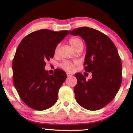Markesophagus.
<instances>
[{"label":"esophagus","instance_id":"34e87169","mask_svg":"<svg viewBox=\"0 0 133 133\" xmlns=\"http://www.w3.org/2000/svg\"><path fill=\"white\" fill-rule=\"evenodd\" d=\"M72 76V74H71V73H69V72H67V76H68V77H71V76Z\"/></svg>","mask_w":133,"mask_h":133}]
</instances>
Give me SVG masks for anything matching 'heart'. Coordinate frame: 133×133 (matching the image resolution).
<instances>
[{"mask_svg": "<svg viewBox=\"0 0 133 133\" xmlns=\"http://www.w3.org/2000/svg\"><path fill=\"white\" fill-rule=\"evenodd\" d=\"M69 43L71 45V46L76 49L79 47L82 46L83 47V44H82V41L80 39L77 37H72L69 39ZM58 51V46L56 47L55 49V53H57ZM77 63V62H71V61H64L61 64V67L64 70H66L68 71H72L74 70V65Z\"/></svg>", "mask_w": 133, "mask_h": 133, "instance_id": "b5f03b06", "label": "heart"}]
</instances>
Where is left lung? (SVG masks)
<instances>
[{"label": "left lung", "mask_w": 133, "mask_h": 133, "mask_svg": "<svg viewBox=\"0 0 133 133\" xmlns=\"http://www.w3.org/2000/svg\"><path fill=\"white\" fill-rule=\"evenodd\" d=\"M69 33L84 41V70L92 73V78L88 81L81 73L75 74L76 100L85 109L98 110L113 99L121 84L122 63L117 48L106 35L94 29L79 27Z\"/></svg>", "instance_id": "left-lung-1"}]
</instances>
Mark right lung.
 <instances>
[{
  "label": "right lung",
  "instance_id": "obj_1",
  "mask_svg": "<svg viewBox=\"0 0 133 133\" xmlns=\"http://www.w3.org/2000/svg\"><path fill=\"white\" fill-rule=\"evenodd\" d=\"M68 34V30H39L24 37L17 49L12 62L14 84L21 99L32 109L45 110L57 102L66 74L57 69L50 75L44 68Z\"/></svg>",
  "mask_w": 133,
  "mask_h": 133
}]
</instances>
